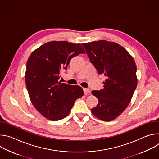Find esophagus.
Instances as JSON below:
<instances>
[{
	"instance_id": "34e87169",
	"label": "esophagus",
	"mask_w": 159,
	"mask_h": 159,
	"mask_svg": "<svg viewBox=\"0 0 159 159\" xmlns=\"http://www.w3.org/2000/svg\"><path fill=\"white\" fill-rule=\"evenodd\" d=\"M83 90H84V92L85 93H90V89H89L84 88Z\"/></svg>"
}]
</instances>
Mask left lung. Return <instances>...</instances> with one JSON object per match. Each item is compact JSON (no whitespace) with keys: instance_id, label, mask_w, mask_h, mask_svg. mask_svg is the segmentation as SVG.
I'll return each instance as SVG.
<instances>
[{"instance_id":"obj_1","label":"left lung","mask_w":159,"mask_h":159,"mask_svg":"<svg viewBox=\"0 0 159 159\" xmlns=\"http://www.w3.org/2000/svg\"><path fill=\"white\" fill-rule=\"evenodd\" d=\"M82 44L98 74L106 77L104 89L92 91L99 102L91 111L101 120L111 121L131 101L137 86V66L131 55L116 43L99 40Z\"/></svg>"}]
</instances>
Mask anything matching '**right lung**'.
<instances>
[{
    "instance_id": "1",
    "label": "right lung",
    "mask_w": 159,
    "mask_h": 159,
    "mask_svg": "<svg viewBox=\"0 0 159 159\" xmlns=\"http://www.w3.org/2000/svg\"><path fill=\"white\" fill-rule=\"evenodd\" d=\"M80 44L66 41L45 43L32 52L27 63L25 81L30 100L41 115L58 121L69 115L75 101L84 95L79 85L59 82L70 60L85 53Z\"/></svg>"
}]
</instances>
